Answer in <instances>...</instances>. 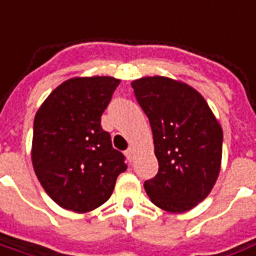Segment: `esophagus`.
<instances>
[{"instance_id": "1", "label": "esophagus", "mask_w": 256, "mask_h": 256, "mask_svg": "<svg viewBox=\"0 0 256 256\" xmlns=\"http://www.w3.org/2000/svg\"><path fill=\"white\" fill-rule=\"evenodd\" d=\"M126 156L128 158V161L130 162L134 161V158H135V148H134V147H130V148L126 151Z\"/></svg>"}]
</instances>
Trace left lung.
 <instances>
[{"instance_id":"left-lung-1","label":"left lung","mask_w":256,"mask_h":256,"mask_svg":"<svg viewBox=\"0 0 256 256\" xmlns=\"http://www.w3.org/2000/svg\"><path fill=\"white\" fill-rule=\"evenodd\" d=\"M132 88L150 121L160 165L144 182L147 195L165 212H188L217 182L222 128L202 95L182 82L147 76L134 80Z\"/></svg>"}]
</instances>
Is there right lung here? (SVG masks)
Wrapping results in <instances>:
<instances>
[{
    "mask_svg": "<svg viewBox=\"0 0 256 256\" xmlns=\"http://www.w3.org/2000/svg\"><path fill=\"white\" fill-rule=\"evenodd\" d=\"M118 84L110 76L69 79L35 114L34 170L46 194L65 210L87 212L104 204L126 170V156L100 126Z\"/></svg>",
    "mask_w": 256,
    "mask_h": 256,
    "instance_id": "obj_1",
    "label": "right lung"
}]
</instances>
